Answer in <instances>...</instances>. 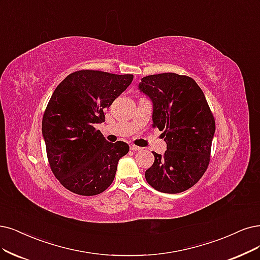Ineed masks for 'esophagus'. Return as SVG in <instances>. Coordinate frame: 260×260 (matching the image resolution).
Wrapping results in <instances>:
<instances>
[{"label": "esophagus", "mask_w": 260, "mask_h": 260, "mask_svg": "<svg viewBox=\"0 0 260 260\" xmlns=\"http://www.w3.org/2000/svg\"><path fill=\"white\" fill-rule=\"evenodd\" d=\"M129 149H131L132 151L135 152V151H140L142 148H140V147H138V146H135V145H131V146H129Z\"/></svg>", "instance_id": "obj_1"}]
</instances>
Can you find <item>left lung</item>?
Wrapping results in <instances>:
<instances>
[{
	"mask_svg": "<svg viewBox=\"0 0 260 260\" xmlns=\"http://www.w3.org/2000/svg\"><path fill=\"white\" fill-rule=\"evenodd\" d=\"M139 90L153 103V127L162 131L164 155L153 152L146 171L148 183L158 191L178 194L195 185L206 172L215 121L205 94L188 76L164 73L143 77Z\"/></svg>",
	"mask_w": 260,
	"mask_h": 260,
	"instance_id": "obj_1",
	"label": "left lung"
}]
</instances>
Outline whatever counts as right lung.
I'll list each match as a JSON object with an SVG mask.
<instances>
[{"instance_id":"obj_1","label":"right lung","mask_w":260,"mask_h":260,"mask_svg":"<svg viewBox=\"0 0 260 260\" xmlns=\"http://www.w3.org/2000/svg\"><path fill=\"white\" fill-rule=\"evenodd\" d=\"M133 75L82 70L56 86L43 117V137L50 168L75 194L99 195L114 179L119 159L129 147L108 142L95 124L132 83Z\"/></svg>"}]
</instances>
